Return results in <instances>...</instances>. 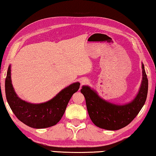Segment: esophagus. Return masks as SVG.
<instances>
[{"label": "esophagus", "instance_id": "34e87169", "mask_svg": "<svg viewBox=\"0 0 156 156\" xmlns=\"http://www.w3.org/2000/svg\"><path fill=\"white\" fill-rule=\"evenodd\" d=\"M88 81L86 79H81V80H80V83H81V85H83L85 84V83H87Z\"/></svg>", "mask_w": 156, "mask_h": 156}]
</instances>
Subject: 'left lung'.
I'll use <instances>...</instances> for the list:
<instances>
[{
    "label": "left lung",
    "instance_id": "1",
    "mask_svg": "<svg viewBox=\"0 0 156 156\" xmlns=\"http://www.w3.org/2000/svg\"><path fill=\"white\" fill-rule=\"evenodd\" d=\"M142 80L135 98L128 103L118 105L107 101L88 86H83L81 93L86 99L88 113L93 123L98 128L117 130L128 126L144 105L148 93V79L144 66L142 63Z\"/></svg>",
    "mask_w": 156,
    "mask_h": 156
}]
</instances>
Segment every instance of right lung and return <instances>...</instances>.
<instances>
[{"label":"right lung","mask_w":156,"mask_h":156,"mask_svg":"<svg viewBox=\"0 0 156 156\" xmlns=\"http://www.w3.org/2000/svg\"><path fill=\"white\" fill-rule=\"evenodd\" d=\"M80 86V82L76 81L64 88L49 101L34 104L21 100L16 95L12 83L11 65L8 67L5 83L7 101L16 118L26 126L37 129L49 128L58 123Z\"/></svg>","instance_id":"add662e5"}]
</instances>
